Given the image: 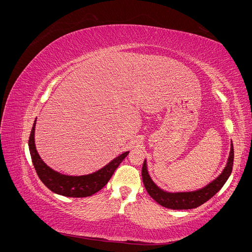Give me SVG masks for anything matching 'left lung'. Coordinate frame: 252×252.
I'll use <instances>...</instances> for the list:
<instances>
[{"instance_id":"8db88e82","label":"left lung","mask_w":252,"mask_h":252,"mask_svg":"<svg viewBox=\"0 0 252 252\" xmlns=\"http://www.w3.org/2000/svg\"><path fill=\"white\" fill-rule=\"evenodd\" d=\"M233 166V144L231 142V148L229 158H228L227 165L224 168L223 172L220 173L219 177L213 180L207 186L203 187L202 189L195 190V191H189V192H167L164 191L163 189L158 188L154 181L151 180L150 175L147 170L146 159L144 161L142 167V179L144 186L146 188L149 195L154 199L157 203H158L163 207L169 208V209H192L196 208L210 200L211 197L215 195L219 190L224 186L228 178L230 177Z\"/></svg>"}]
</instances>
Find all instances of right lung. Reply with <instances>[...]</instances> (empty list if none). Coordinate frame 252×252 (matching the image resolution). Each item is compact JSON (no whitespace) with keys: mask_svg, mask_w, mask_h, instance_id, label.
Here are the masks:
<instances>
[{"mask_svg":"<svg viewBox=\"0 0 252 252\" xmlns=\"http://www.w3.org/2000/svg\"><path fill=\"white\" fill-rule=\"evenodd\" d=\"M34 128L35 121L33 123L32 132H30L28 142L30 156H32L34 169L45 186L49 188L52 192L64 196L85 197L94 194L107 184L108 181L112 177L113 172L116 171L119 165L129 154V151L124 152V154L113 158L109 164L103 167L102 169L94 173L87 175H79V177L65 175L51 169L40 158L34 145Z\"/></svg>","mask_w":252,"mask_h":252,"instance_id":"obj_1","label":"right lung"}]
</instances>
